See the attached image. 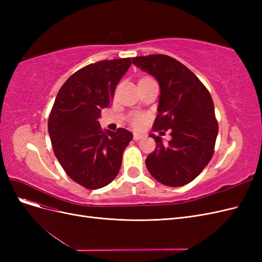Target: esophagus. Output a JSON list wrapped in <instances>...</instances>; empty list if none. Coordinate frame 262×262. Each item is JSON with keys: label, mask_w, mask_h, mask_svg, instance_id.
<instances>
[{"label": "esophagus", "mask_w": 262, "mask_h": 262, "mask_svg": "<svg viewBox=\"0 0 262 262\" xmlns=\"http://www.w3.org/2000/svg\"><path fill=\"white\" fill-rule=\"evenodd\" d=\"M143 137H144L143 134H141V133H137V132H136V133L133 134V139L136 140V141H139V140H141V139L143 138Z\"/></svg>", "instance_id": "obj_1"}]
</instances>
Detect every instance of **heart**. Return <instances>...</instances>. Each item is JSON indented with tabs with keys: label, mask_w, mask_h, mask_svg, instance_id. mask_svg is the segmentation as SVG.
I'll return each mask as SVG.
<instances>
[{
	"label": "heart",
	"mask_w": 262,
	"mask_h": 262,
	"mask_svg": "<svg viewBox=\"0 0 262 262\" xmlns=\"http://www.w3.org/2000/svg\"><path fill=\"white\" fill-rule=\"evenodd\" d=\"M144 122V116L142 115H136L132 118V123L137 126H140L142 123Z\"/></svg>",
	"instance_id": "obj_1"
}]
</instances>
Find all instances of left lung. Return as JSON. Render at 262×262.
I'll list each match as a JSON object with an SVG mask.
<instances>
[{
    "instance_id": "obj_1",
    "label": "left lung",
    "mask_w": 262,
    "mask_h": 262,
    "mask_svg": "<svg viewBox=\"0 0 262 262\" xmlns=\"http://www.w3.org/2000/svg\"><path fill=\"white\" fill-rule=\"evenodd\" d=\"M132 63L160 85L153 128L171 130L167 143L149 134L156 148L146 157V168L165 186H185L200 175L213 156L219 125L211 95L191 71L168 55L136 57Z\"/></svg>"
}]
</instances>
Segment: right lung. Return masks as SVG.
I'll use <instances>...</instances> for the list:
<instances>
[{
  "label": "right lung",
  "mask_w": 262,
  "mask_h": 262,
  "mask_svg": "<svg viewBox=\"0 0 262 262\" xmlns=\"http://www.w3.org/2000/svg\"><path fill=\"white\" fill-rule=\"evenodd\" d=\"M130 66V58L87 66L71 75L55 97L48 121L54 155L67 175L87 189L102 188L116 178L133 138L122 128L102 131L97 121Z\"/></svg>",
  "instance_id": "obj_1"
}]
</instances>
